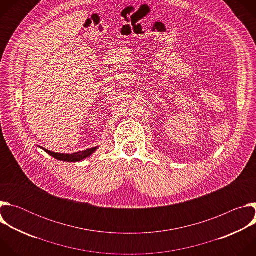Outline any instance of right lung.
<instances>
[{
    "instance_id": "add662e5",
    "label": "right lung",
    "mask_w": 256,
    "mask_h": 256,
    "mask_svg": "<svg viewBox=\"0 0 256 256\" xmlns=\"http://www.w3.org/2000/svg\"><path fill=\"white\" fill-rule=\"evenodd\" d=\"M48 154H50V156H52L54 158L58 159V160H60V161H66V162H79L87 157H89L90 155H92L97 147L95 148H91V149H88V150H85V151H82V152H78V153H72V154H60V153H54L52 151H48L44 148H42Z\"/></svg>"
}]
</instances>
